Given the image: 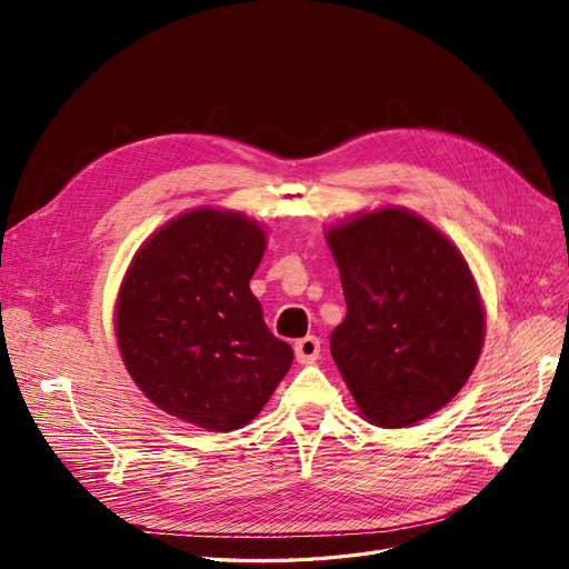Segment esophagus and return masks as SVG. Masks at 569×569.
<instances>
[{
    "instance_id": "34e87169",
    "label": "esophagus",
    "mask_w": 569,
    "mask_h": 569,
    "mask_svg": "<svg viewBox=\"0 0 569 569\" xmlns=\"http://www.w3.org/2000/svg\"><path fill=\"white\" fill-rule=\"evenodd\" d=\"M320 355V339L318 337H305L295 343V357L300 365H313Z\"/></svg>"
}]
</instances>
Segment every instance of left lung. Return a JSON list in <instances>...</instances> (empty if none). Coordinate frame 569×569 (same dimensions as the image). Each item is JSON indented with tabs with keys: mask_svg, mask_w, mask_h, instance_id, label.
I'll return each instance as SVG.
<instances>
[{
	"mask_svg": "<svg viewBox=\"0 0 569 569\" xmlns=\"http://www.w3.org/2000/svg\"><path fill=\"white\" fill-rule=\"evenodd\" d=\"M348 313L335 362L371 425L401 429L450 403L482 350L485 313L457 247L406 209L327 232Z\"/></svg>",
	"mask_w": 569,
	"mask_h": 569,
	"instance_id": "1",
	"label": "left lung"
}]
</instances>
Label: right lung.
I'll return each instance as SVG.
<instances>
[{"mask_svg": "<svg viewBox=\"0 0 569 569\" xmlns=\"http://www.w3.org/2000/svg\"><path fill=\"white\" fill-rule=\"evenodd\" d=\"M264 232L242 214L196 209L138 251L119 290L117 339L136 385L207 431L249 425L292 365L249 281Z\"/></svg>", "mask_w": 569, "mask_h": 569, "instance_id": "right-lung-1", "label": "right lung"}]
</instances>
